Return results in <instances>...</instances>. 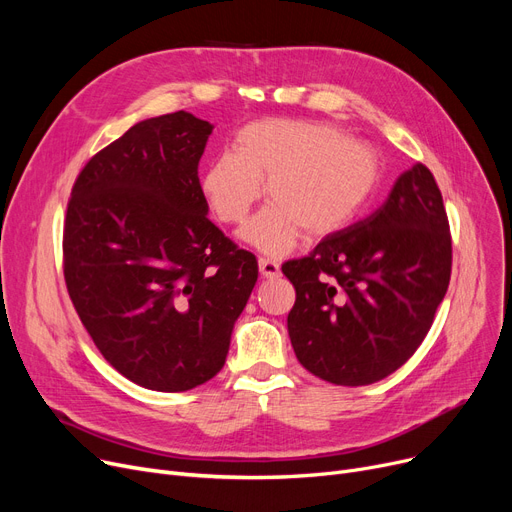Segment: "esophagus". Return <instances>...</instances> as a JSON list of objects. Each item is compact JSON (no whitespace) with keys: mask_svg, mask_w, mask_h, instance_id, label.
<instances>
[{"mask_svg":"<svg viewBox=\"0 0 512 512\" xmlns=\"http://www.w3.org/2000/svg\"><path fill=\"white\" fill-rule=\"evenodd\" d=\"M259 274L265 280H274V278L280 276V265L276 261H272V259H263L261 257L259 259Z\"/></svg>","mask_w":512,"mask_h":512,"instance_id":"34e87169","label":"esophagus"}]
</instances>
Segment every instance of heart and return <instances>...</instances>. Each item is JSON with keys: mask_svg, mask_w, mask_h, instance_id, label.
Masks as SVG:
<instances>
[{"mask_svg": "<svg viewBox=\"0 0 512 512\" xmlns=\"http://www.w3.org/2000/svg\"><path fill=\"white\" fill-rule=\"evenodd\" d=\"M234 153L215 155L201 191L222 222H242L263 193L272 203L240 230L253 249L280 257L301 236L324 238L351 222L380 182L369 145L319 122L265 118L242 126Z\"/></svg>", "mask_w": 512, "mask_h": 512, "instance_id": "1", "label": "heart"}]
</instances>
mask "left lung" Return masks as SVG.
<instances>
[{
    "mask_svg": "<svg viewBox=\"0 0 512 512\" xmlns=\"http://www.w3.org/2000/svg\"><path fill=\"white\" fill-rule=\"evenodd\" d=\"M450 265L440 188L432 172L415 164L369 218L282 265L297 290L288 313L294 355L336 386L384 380L432 328Z\"/></svg>",
    "mask_w": 512,
    "mask_h": 512,
    "instance_id": "1",
    "label": "left lung"
}]
</instances>
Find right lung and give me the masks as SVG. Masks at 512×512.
<instances>
[{"label":"right lung","instance_id":"1","mask_svg":"<svg viewBox=\"0 0 512 512\" xmlns=\"http://www.w3.org/2000/svg\"><path fill=\"white\" fill-rule=\"evenodd\" d=\"M213 124L147 118L91 157L64 226V276L95 346L147 390L184 392L218 373L257 261L209 222L197 168Z\"/></svg>","mask_w":512,"mask_h":512}]
</instances>
